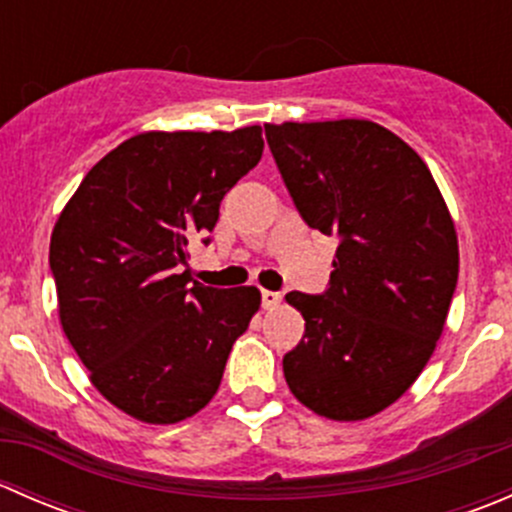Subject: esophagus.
Wrapping results in <instances>:
<instances>
[{"label": "esophagus", "instance_id": "1", "mask_svg": "<svg viewBox=\"0 0 512 512\" xmlns=\"http://www.w3.org/2000/svg\"><path fill=\"white\" fill-rule=\"evenodd\" d=\"M280 302H282V294L280 292H272V289H262V307H265V309H275Z\"/></svg>", "mask_w": 512, "mask_h": 512}]
</instances>
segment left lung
Listing matches in <instances>:
<instances>
[{
  "mask_svg": "<svg viewBox=\"0 0 512 512\" xmlns=\"http://www.w3.org/2000/svg\"><path fill=\"white\" fill-rule=\"evenodd\" d=\"M265 136L304 223L337 237L329 287L287 294L304 317L287 386L314 414L361 421L404 396L436 349L456 227L426 163L379 123H267Z\"/></svg>",
  "mask_w": 512,
  "mask_h": 512,
  "instance_id": "8db88e82",
  "label": "left lung"
}]
</instances>
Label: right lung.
Listing matches in <instances>:
<instances>
[{"mask_svg":"<svg viewBox=\"0 0 512 512\" xmlns=\"http://www.w3.org/2000/svg\"><path fill=\"white\" fill-rule=\"evenodd\" d=\"M262 148L260 126L138 133L98 160L56 220L61 327L96 389L138 421L198 414L260 309L257 287H205L183 267Z\"/></svg>","mask_w":512,"mask_h":512,"instance_id":"right-lung-1","label":"right lung"}]
</instances>
